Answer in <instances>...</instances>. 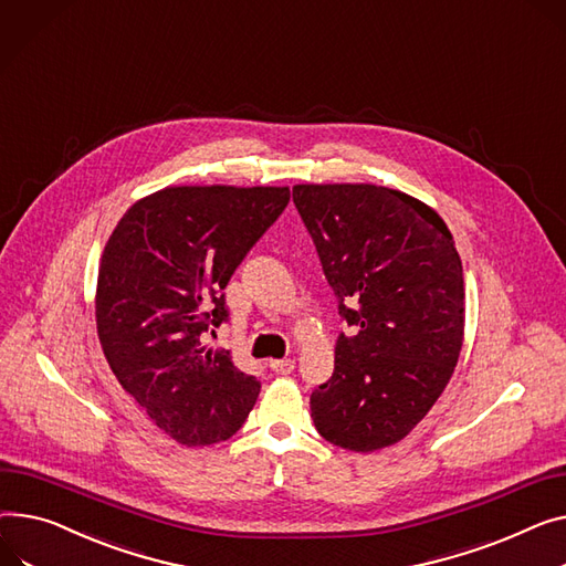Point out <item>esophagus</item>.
<instances>
[{"mask_svg": "<svg viewBox=\"0 0 566 566\" xmlns=\"http://www.w3.org/2000/svg\"><path fill=\"white\" fill-rule=\"evenodd\" d=\"M271 368H273V373H277V375H289V373H293V368H295V361H293V359H280V361H271Z\"/></svg>", "mask_w": 566, "mask_h": 566, "instance_id": "obj_1", "label": "esophagus"}]
</instances>
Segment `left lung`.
Returning a JSON list of instances; mask_svg holds the SVG:
<instances>
[{
	"label": "left lung",
	"instance_id": "obj_1",
	"mask_svg": "<svg viewBox=\"0 0 566 566\" xmlns=\"http://www.w3.org/2000/svg\"><path fill=\"white\" fill-rule=\"evenodd\" d=\"M338 316L334 373L314 389L323 439L357 453L407 437L446 389L464 338L462 259L437 211L373 184H297Z\"/></svg>",
	"mask_w": 566,
	"mask_h": 566
}]
</instances>
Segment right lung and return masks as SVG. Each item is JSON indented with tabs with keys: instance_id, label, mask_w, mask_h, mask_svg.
<instances>
[{
	"instance_id": "1",
	"label": "right lung",
	"mask_w": 566,
	"mask_h": 566,
	"mask_svg": "<svg viewBox=\"0 0 566 566\" xmlns=\"http://www.w3.org/2000/svg\"><path fill=\"white\" fill-rule=\"evenodd\" d=\"M286 186H170L138 200L106 241L95 316L123 389L184 446L230 439L261 382L205 334L228 321L222 289L289 205Z\"/></svg>"
}]
</instances>
